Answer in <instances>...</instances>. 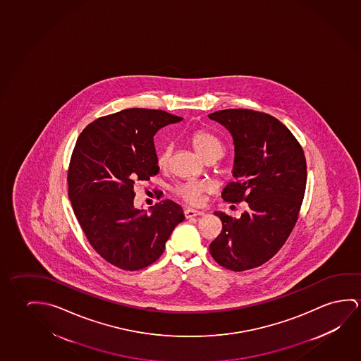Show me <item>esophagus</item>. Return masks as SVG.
Wrapping results in <instances>:
<instances>
[{
    "mask_svg": "<svg viewBox=\"0 0 361 361\" xmlns=\"http://www.w3.org/2000/svg\"><path fill=\"white\" fill-rule=\"evenodd\" d=\"M202 215H204L202 211L195 210V209H191V207L185 210V217H186V219H191V217L195 216H202Z\"/></svg>",
    "mask_w": 361,
    "mask_h": 361,
    "instance_id": "1",
    "label": "esophagus"
}]
</instances>
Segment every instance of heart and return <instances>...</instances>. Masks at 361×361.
<instances>
[{"instance_id": "1", "label": "heart", "mask_w": 361, "mask_h": 361, "mask_svg": "<svg viewBox=\"0 0 361 361\" xmlns=\"http://www.w3.org/2000/svg\"><path fill=\"white\" fill-rule=\"evenodd\" d=\"M191 144L194 146L195 150L202 156L204 159L209 156H216L217 159L224 154V145L221 141L215 137L211 133H205V131H196L191 135ZM171 146L166 145L165 147H162V150L159 154V164L161 166H165L170 156H171ZM206 183L202 181H186V183H178L175 188V192L178 195L181 199L190 202V204H197L201 199V194L205 191Z\"/></svg>"}]
</instances>
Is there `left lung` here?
Segmentation results:
<instances>
[{
    "instance_id": "left-lung-1",
    "label": "left lung",
    "mask_w": 361,
    "mask_h": 361,
    "mask_svg": "<svg viewBox=\"0 0 361 361\" xmlns=\"http://www.w3.org/2000/svg\"><path fill=\"white\" fill-rule=\"evenodd\" d=\"M209 118L233 137L235 181L222 199L249 207L238 219L215 211L222 231L210 254L221 267L244 271L270 260L293 231L305 194V156L290 130L267 114L230 109Z\"/></svg>"
}]
</instances>
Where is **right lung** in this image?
Returning <instances> with one entry per match:
<instances>
[{
	"label": "right lung",
	"instance_id": "1",
	"mask_svg": "<svg viewBox=\"0 0 361 361\" xmlns=\"http://www.w3.org/2000/svg\"><path fill=\"white\" fill-rule=\"evenodd\" d=\"M181 120L161 110L128 109L94 120L78 136L68 197L90 244L114 267L135 271L155 262L185 219L183 207L169 199L149 211L133 205L135 185L160 170L155 133Z\"/></svg>",
	"mask_w": 361,
	"mask_h": 361
}]
</instances>
